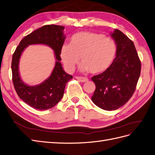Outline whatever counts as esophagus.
<instances>
[{
  "label": "esophagus",
  "instance_id": "esophagus-1",
  "mask_svg": "<svg viewBox=\"0 0 155 155\" xmlns=\"http://www.w3.org/2000/svg\"><path fill=\"white\" fill-rule=\"evenodd\" d=\"M75 78L77 79L78 81H80L81 82H87L88 81V78H87L85 77H80V76H76Z\"/></svg>",
  "mask_w": 155,
  "mask_h": 155
}]
</instances>
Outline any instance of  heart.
I'll use <instances>...</instances> for the list:
<instances>
[{
	"mask_svg": "<svg viewBox=\"0 0 155 155\" xmlns=\"http://www.w3.org/2000/svg\"><path fill=\"white\" fill-rule=\"evenodd\" d=\"M116 53V45L110 37L95 32L80 31L71 37L70 45H62L60 57L70 72L74 70L80 57L81 70L98 74L108 69Z\"/></svg>",
	"mask_w": 155,
	"mask_h": 155,
	"instance_id": "heart-1",
	"label": "heart"
}]
</instances>
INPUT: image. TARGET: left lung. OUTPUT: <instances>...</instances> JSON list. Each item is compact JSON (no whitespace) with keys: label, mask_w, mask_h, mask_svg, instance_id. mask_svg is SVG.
<instances>
[{"label":"left lung","mask_w":155,"mask_h":155,"mask_svg":"<svg viewBox=\"0 0 155 155\" xmlns=\"http://www.w3.org/2000/svg\"><path fill=\"white\" fill-rule=\"evenodd\" d=\"M111 36L116 45V58L108 69L91 78L96 86L92 101L105 110H115L130 99L141 68L133 41L118 29Z\"/></svg>","instance_id":"left-lung-1"}]
</instances>
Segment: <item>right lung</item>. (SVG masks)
Listing matches in <instances>:
<instances>
[{
    "label": "right lung",
    "mask_w": 155,
    "mask_h": 155,
    "mask_svg": "<svg viewBox=\"0 0 155 155\" xmlns=\"http://www.w3.org/2000/svg\"><path fill=\"white\" fill-rule=\"evenodd\" d=\"M64 27L47 25L33 31L22 39L14 52L12 60V81L19 97L33 108L39 110L51 108L61 100L68 81L73 78L63 70L60 61V50L66 39ZM43 44L52 48L57 60L51 75L39 85L29 86L21 80L18 74V62L22 52L30 44Z\"/></svg>",
    "instance_id": "right-lung-1"
}]
</instances>
